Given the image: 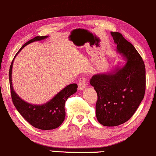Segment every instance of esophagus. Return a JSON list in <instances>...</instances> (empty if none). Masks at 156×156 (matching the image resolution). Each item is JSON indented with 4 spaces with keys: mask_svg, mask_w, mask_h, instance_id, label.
Masks as SVG:
<instances>
[{
    "mask_svg": "<svg viewBox=\"0 0 156 156\" xmlns=\"http://www.w3.org/2000/svg\"><path fill=\"white\" fill-rule=\"evenodd\" d=\"M86 87V80L85 77H81L79 81V89L80 90H83Z\"/></svg>",
    "mask_w": 156,
    "mask_h": 156,
    "instance_id": "esophagus-1",
    "label": "esophagus"
}]
</instances>
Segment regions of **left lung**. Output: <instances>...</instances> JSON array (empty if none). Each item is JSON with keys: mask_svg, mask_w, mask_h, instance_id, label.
Listing matches in <instances>:
<instances>
[{"mask_svg": "<svg viewBox=\"0 0 156 156\" xmlns=\"http://www.w3.org/2000/svg\"><path fill=\"white\" fill-rule=\"evenodd\" d=\"M116 51L126 60L123 67L94 75L90 83L97 93L96 116L101 125L118 126L128 121L144 99L145 66L139 52L119 32H111Z\"/></svg>", "mask_w": 156, "mask_h": 156, "instance_id": "obj_1", "label": "left lung"}]
</instances>
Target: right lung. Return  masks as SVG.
I'll return each instance as SVG.
<instances>
[{
    "instance_id": "add662e5",
    "label": "right lung",
    "mask_w": 156,
    "mask_h": 156,
    "mask_svg": "<svg viewBox=\"0 0 156 156\" xmlns=\"http://www.w3.org/2000/svg\"><path fill=\"white\" fill-rule=\"evenodd\" d=\"M48 37V36H37L29 40L20 48L17 54L26 45L30 44L33 42L40 41V40L46 39ZM16 55L15 56V58ZM15 58L13 59L10 66L9 73L11 96L14 105L16 108L17 111L20 113V115L33 127L44 130L57 128L63 122L65 117H66L65 103L70 96L76 92L77 85L73 83L67 85L62 90L57 93L51 99L44 104L34 105L26 102L17 95L13 89L12 73L13 61Z\"/></svg>"
}]
</instances>
